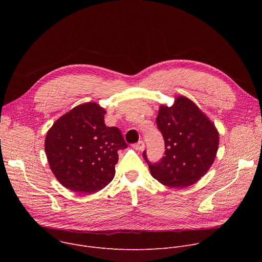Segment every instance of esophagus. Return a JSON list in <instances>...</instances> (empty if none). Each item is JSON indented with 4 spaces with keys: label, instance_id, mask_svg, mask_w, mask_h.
I'll use <instances>...</instances> for the list:
<instances>
[{
    "label": "esophagus",
    "instance_id": "obj_1",
    "mask_svg": "<svg viewBox=\"0 0 262 262\" xmlns=\"http://www.w3.org/2000/svg\"><path fill=\"white\" fill-rule=\"evenodd\" d=\"M144 146H145L144 142H143V141H139L138 143H136V144L133 145V148L136 149V150L141 151V150H143V149H144Z\"/></svg>",
    "mask_w": 262,
    "mask_h": 262
}]
</instances>
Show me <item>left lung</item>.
<instances>
[{
  "label": "left lung",
  "mask_w": 262,
  "mask_h": 262,
  "mask_svg": "<svg viewBox=\"0 0 262 262\" xmlns=\"http://www.w3.org/2000/svg\"><path fill=\"white\" fill-rule=\"evenodd\" d=\"M157 125L165 141V157L150 163L143 152L152 177L176 189L197 182L215 159L220 138L214 124L192 100L178 96L172 106H160Z\"/></svg>",
  "instance_id": "left-lung-1"
}]
</instances>
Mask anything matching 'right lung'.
I'll use <instances>...</instances> for the list:
<instances>
[{"label":"right lung","mask_w":262,"mask_h":262,"mask_svg":"<svg viewBox=\"0 0 262 262\" xmlns=\"http://www.w3.org/2000/svg\"><path fill=\"white\" fill-rule=\"evenodd\" d=\"M105 110L80 104L60 117L46 137V154L58 181L72 192L91 194L115 176L118 150L127 147L118 127L104 124Z\"/></svg>","instance_id":"right-lung-1"}]
</instances>
